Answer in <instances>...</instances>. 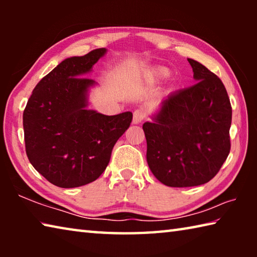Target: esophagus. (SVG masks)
Here are the masks:
<instances>
[{
	"instance_id": "esophagus-1",
	"label": "esophagus",
	"mask_w": 257,
	"mask_h": 257,
	"mask_svg": "<svg viewBox=\"0 0 257 257\" xmlns=\"http://www.w3.org/2000/svg\"><path fill=\"white\" fill-rule=\"evenodd\" d=\"M146 115H147V111L145 110V108H143V107L137 108V110H135V112H134L133 122L135 124L141 123L142 121L146 118Z\"/></svg>"
}]
</instances>
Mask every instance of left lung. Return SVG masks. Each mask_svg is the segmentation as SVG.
<instances>
[{
  "label": "left lung",
  "instance_id": "8db88e82",
  "mask_svg": "<svg viewBox=\"0 0 257 257\" xmlns=\"http://www.w3.org/2000/svg\"><path fill=\"white\" fill-rule=\"evenodd\" d=\"M197 82L169 95L162 108L145 122L146 159L156 179L169 187L210 181L230 152L232 108L216 75L188 59Z\"/></svg>",
  "mask_w": 257,
  "mask_h": 257
}]
</instances>
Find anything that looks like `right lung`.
I'll return each instance as SVG.
<instances>
[{
	"instance_id": "right-lung-1",
	"label": "right lung",
	"mask_w": 257,
	"mask_h": 257,
	"mask_svg": "<svg viewBox=\"0 0 257 257\" xmlns=\"http://www.w3.org/2000/svg\"><path fill=\"white\" fill-rule=\"evenodd\" d=\"M105 52L96 49L62 61L42 78L25 107L29 162L61 188L96 180L110 162L113 146L132 123V112L104 115L86 108V93L95 81L82 76Z\"/></svg>"
}]
</instances>
